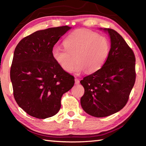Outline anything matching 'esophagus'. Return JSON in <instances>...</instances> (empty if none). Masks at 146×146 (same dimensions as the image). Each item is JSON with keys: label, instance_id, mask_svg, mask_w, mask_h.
I'll list each match as a JSON object with an SVG mask.
<instances>
[{"label": "esophagus", "instance_id": "esophagus-1", "mask_svg": "<svg viewBox=\"0 0 146 146\" xmlns=\"http://www.w3.org/2000/svg\"><path fill=\"white\" fill-rule=\"evenodd\" d=\"M75 84H78L80 83V80H79L77 78H75Z\"/></svg>", "mask_w": 146, "mask_h": 146}]
</instances>
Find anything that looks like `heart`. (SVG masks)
Returning a JSON list of instances; mask_svg holds the SVG:
<instances>
[{
  "instance_id": "1",
  "label": "heart",
  "mask_w": 146,
  "mask_h": 146,
  "mask_svg": "<svg viewBox=\"0 0 146 146\" xmlns=\"http://www.w3.org/2000/svg\"><path fill=\"white\" fill-rule=\"evenodd\" d=\"M65 49L54 48L52 56L58 65L67 73L84 71L95 73L102 67L110 51L109 40L104 36L86 29H77L64 41ZM77 59H76V58Z\"/></svg>"
}]
</instances>
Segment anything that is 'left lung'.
Segmentation results:
<instances>
[{
  "mask_svg": "<svg viewBox=\"0 0 146 146\" xmlns=\"http://www.w3.org/2000/svg\"><path fill=\"white\" fill-rule=\"evenodd\" d=\"M108 33L111 48L106 62L99 70L80 81L84 94L80 104L86 113L105 117L119 111L129 99L135 82V56L122 36L112 29Z\"/></svg>",
  "mask_w": 146,
  "mask_h": 146,
  "instance_id": "1",
  "label": "left lung"
}]
</instances>
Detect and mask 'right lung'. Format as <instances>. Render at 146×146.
<instances>
[{
    "label": "right lung",
    "mask_w": 146,
    "mask_h": 146,
    "mask_svg": "<svg viewBox=\"0 0 146 146\" xmlns=\"http://www.w3.org/2000/svg\"><path fill=\"white\" fill-rule=\"evenodd\" d=\"M68 26L34 32L15 49L10 70L13 95L24 111L37 118L53 117L61 107L64 93L75 84L52 56L55 44L70 30Z\"/></svg>",
    "instance_id": "add662e5"
}]
</instances>
